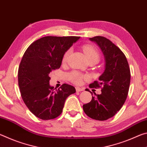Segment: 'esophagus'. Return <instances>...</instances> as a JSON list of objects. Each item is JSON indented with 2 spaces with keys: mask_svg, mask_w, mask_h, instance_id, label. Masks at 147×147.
<instances>
[{
  "mask_svg": "<svg viewBox=\"0 0 147 147\" xmlns=\"http://www.w3.org/2000/svg\"><path fill=\"white\" fill-rule=\"evenodd\" d=\"M76 92H80V91H84V89L79 88H76Z\"/></svg>",
  "mask_w": 147,
  "mask_h": 147,
  "instance_id": "obj_1",
  "label": "esophagus"
}]
</instances>
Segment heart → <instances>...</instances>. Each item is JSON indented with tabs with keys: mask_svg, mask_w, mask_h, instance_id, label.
Here are the masks:
<instances>
[{
	"mask_svg": "<svg viewBox=\"0 0 147 147\" xmlns=\"http://www.w3.org/2000/svg\"><path fill=\"white\" fill-rule=\"evenodd\" d=\"M82 50L84 53L88 58V60H95L99 61L100 59V54H99L98 51H97L95 47L93 46L90 45H85L82 46ZM71 53V49H69L67 51L65 54H63V58H62V63H64L67 61L69 56ZM69 78L72 82L74 83L76 85H79L81 84L82 82V80L86 78V76L82 74L81 73H78V72L74 71L73 73H71L69 74Z\"/></svg>",
	"mask_w": 147,
	"mask_h": 147,
	"instance_id": "heart-1",
	"label": "heart"
}]
</instances>
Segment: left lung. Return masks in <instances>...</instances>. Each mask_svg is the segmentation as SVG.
I'll use <instances>...</instances> for the list:
<instances>
[{
  "mask_svg": "<svg viewBox=\"0 0 147 147\" xmlns=\"http://www.w3.org/2000/svg\"><path fill=\"white\" fill-rule=\"evenodd\" d=\"M90 40L100 47L106 65L99 80L89 85L91 88H101L102 93L92 96L90 102L83 105V109L91 119L106 121L115 115L125 102L130 84V70L124 54L109 39L95 36ZM86 90L93 94L88 89Z\"/></svg>",
  "mask_w": 147,
  "mask_h": 147,
  "instance_id": "1",
  "label": "left lung"
}]
</instances>
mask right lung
Segmentation results:
<instances>
[{
	"mask_svg": "<svg viewBox=\"0 0 147 147\" xmlns=\"http://www.w3.org/2000/svg\"><path fill=\"white\" fill-rule=\"evenodd\" d=\"M80 39L77 36H46L33 42L24 53L18 69L21 97L29 110L42 120L60 115L66 98L76 92L67 84L55 90L49 74L59 69L65 53Z\"/></svg>",
	"mask_w": 147,
	"mask_h": 147,
	"instance_id": "1",
	"label": "right lung"
}]
</instances>
